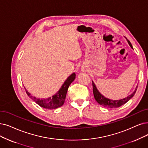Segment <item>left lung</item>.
<instances>
[{"label":"left lung","mask_w":148,"mask_h":148,"mask_svg":"<svg viewBox=\"0 0 148 148\" xmlns=\"http://www.w3.org/2000/svg\"><path fill=\"white\" fill-rule=\"evenodd\" d=\"M127 40L128 44H129V45L131 46L132 49H133L131 42H130V41L127 39ZM92 86H93V93L94 98H95V99L97 102H98V104L104 106V107H105V108H119V107H120V106L127 103L130 99L134 97L136 91H137V87H138V86L136 87L135 90H134V92L125 98L121 99L120 100H112V99L106 98L103 95H102L99 92L97 88L96 87V86L95 85L94 82L93 81H92Z\"/></svg>","instance_id":"obj_1"}]
</instances>
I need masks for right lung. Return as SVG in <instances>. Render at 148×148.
Listing matches in <instances>:
<instances>
[{
    "mask_svg": "<svg viewBox=\"0 0 148 148\" xmlns=\"http://www.w3.org/2000/svg\"><path fill=\"white\" fill-rule=\"evenodd\" d=\"M75 76L76 75L75 73L69 76L68 78L65 81L64 84L61 86V88L59 90V91L55 95H53L51 97H49V98H37L36 97L32 96L31 94L25 89L26 93L29 98L32 99L34 101L36 102L38 105L41 106V107L48 109H53L58 108L62 106L64 103L68 88L70 84L75 79Z\"/></svg>",
    "mask_w": 148,
    "mask_h": 148,
    "instance_id": "1",
    "label": "right lung"
}]
</instances>
